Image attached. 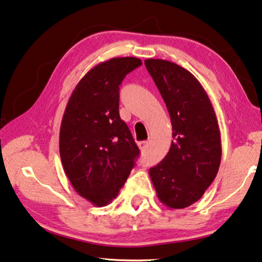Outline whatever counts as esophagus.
Returning <instances> with one entry per match:
<instances>
[{
  "label": "esophagus",
  "instance_id": "obj_1",
  "mask_svg": "<svg viewBox=\"0 0 262 262\" xmlns=\"http://www.w3.org/2000/svg\"><path fill=\"white\" fill-rule=\"evenodd\" d=\"M138 146H139L140 151H142V152L146 151V148H147V146H148V142H146V140H144V142H139V143H138Z\"/></svg>",
  "mask_w": 262,
  "mask_h": 262
}]
</instances>
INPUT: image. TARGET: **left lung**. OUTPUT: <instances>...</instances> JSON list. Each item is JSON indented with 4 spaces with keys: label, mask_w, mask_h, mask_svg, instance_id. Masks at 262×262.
I'll list each match as a JSON object with an SVG mask.
<instances>
[{
    "label": "left lung",
    "mask_w": 262,
    "mask_h": 262,
    "mask_svg": "<svg viewBox=\"0 0 262 262\" xmlns=\"http://www.w3.org/2000/svg\"><path fill=\"white\" fill-rule=\"evenodd\" d=\"M145 67L166 104L173 131L167 155L148 173L164 205L185 208L203 196L218 173V119L206 91L190 71L165 59H145Z\"/></svg>",
    "instance_id": "left-lung-1"
}]
</instances>
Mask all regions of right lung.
Instances as JSON below:
<instances>
[{
    "mask_svg": "<svg viewBox=\"0 0 262 262\" xmlns=\"http://www.w3.org/2000/svg\"><path fill=\"white\" fill-rule=\"evenodd\" d=\"M140 66L136 57L97 64L79 80L64 111L59 131L64 172L75 191L95 206L117 196L140 154L119 116V85Z\"/></svg>",
    "mask_w": 262,
    "mask_h": 262,
    "instance_id": "1",
    "label": "right lung"
}]
</instances>
